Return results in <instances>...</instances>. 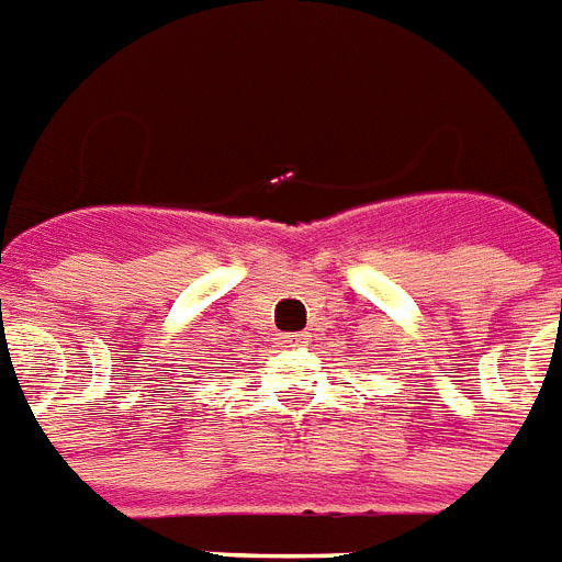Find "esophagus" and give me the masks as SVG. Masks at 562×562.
Segmentation results:
<instances>
[{
	"instance_id": "esophagus-1",
	"label": "esophagus",
	"mask_w": 562,
	"mask_h": 562,
	"mask_svg": "<svg viewBox=\"0 0 562 562\" xmlns=\"http://www.w3.org/2000/svg\"><path fill=\"white\" fill-rule=\"evenodd\" d=\"M307 345V336H284L281 338V347L284 350H295V347H304Z\"/></svg>"
}]
</instances>
